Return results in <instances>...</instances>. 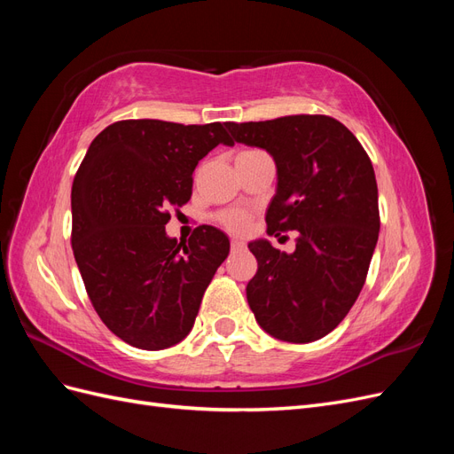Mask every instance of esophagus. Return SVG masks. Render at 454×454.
<instances>
[{"mask_svg":"<svg viewBox=\"0 0 454 454\" xmlns=\"http://www.w3.org/2000/svg\"><path fill=\"white\" fill-rule=\"evenodd\" d=\"M240 250H244V242L231 240V252H240Z\"/></svg>","mask_w":454,"mask_h":454,"instance_id":"34e87169","label":"esophagus"}]
</instances>
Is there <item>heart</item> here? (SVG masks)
I'll return each instance as SVG.
<instances>
[{
    "instance_id": "heart-1",
    "label": "heart",
    "mask_w": 454,
    "mask_h": 454,
    "mask_svg": "<svg viewBox=\"0 0 454 454\" xmlns=\"http://www.w3.org/2000/svg\"><path fill=\"white\" fill-rule=\"evenodd\" d=\"M219 223H222L225 229L231 232H246L250 227V217L246 212L240 210H232V212H222L217 215Z\"/></svg>"
}]
</instances>
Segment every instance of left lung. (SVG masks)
Masks as SVG:
<instances>
[{
	"mask_svg": "<svg viewBox=\"0 0 454 454\" xmlns=\"http://www.w3.org/2000/svg\"><path fill=\"white\" fill-rule=\"evenodd\" d=\"M232 138L263 147L278 187L267 235L297 231L294 254L269 240L248 244L257 272L246 287L257 324L287 342L325 337L358 299L373 257L380 215L375 170L358 138L329 115L225 122Z\"/></svg>",
	"mask_w": 454,
	"mask_h": 454,
	"instance_id": "left-lung-1",
	"label": "left lung"
}]
</instances>
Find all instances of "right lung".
Here are the masks:
<instances>
[{
	"instance_id": "right-lung-1",
	"label": "right lung",
	"mask_w": 454,
	"mask_h": 454,
	"mask_svg": "<svg viewBox=\"0 0 454 454\" xmlns=\"http://www.w3.org/2000/svg\"><path fill=\"white\" fill-rule=\"evenodd\" d=\"M222 122L117 121L92 140L72 185V248L87 295L119 339L162 350L187 337L206 287L229 255L222 231L187 242L164 225L193 195V172L219 145Z\"/></svg>"
}]
</instances>
